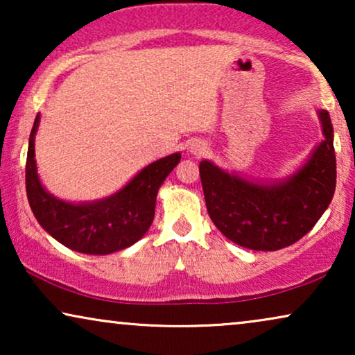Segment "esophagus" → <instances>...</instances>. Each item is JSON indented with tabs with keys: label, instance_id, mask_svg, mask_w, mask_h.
<instances>
[{
	"label": "esophagus",
	"instance_id": "esophagus-1",
	"mask_svg": "<svg viewBox=\"0 0 355 355\" xmlns=\"http://www.w3.org/2000/svg\"><path fill=\"white\" fill-rule=\"evenodd\" d=\"M205 150H207L205 144H193L192 147H191V152H193L196 155H202V153H205Z\"/></svg>",
	"mask_w": 355,
	"mask_h": 355
}]
</instances>
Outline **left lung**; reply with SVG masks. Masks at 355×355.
<instances>
[{"mask_svg": "<svg viewBox=\"0 0 355 355\" xmlns=\"http://www.w3.org/2000/svg\"><path fill=\"white\" fill-rule=\"evenodd\" d=\"M324 140L294 176L275 186L245 181L202 162L207 211L227 239L252 250L284 249L307 234L331 202L336 155L328 111H320Z\"/></svg>", "mask_w": 355, "mask_h": 355, "instance_id": "1", "label": "left lung"}]
</instances>
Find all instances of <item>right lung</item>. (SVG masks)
<instances>
[{
  "mask_svg": "<svg viewBox=\"0 0 355 355\" xmlns=\"http://www.w3.org/2000/svg\"><path fill=\"white\" fill-rule=\"evenodd\" d=\"M38 121L37 114L28 137L26 189L40 226L62 245L82 254L106 255L135 244L152 225L158 189L181 162V155H169L148 164L114 196L74 205L50 196L38 181L33 148Z\"/></svg>",
  "mask_w": 355,
  "mask_h": 355,
  "instance_id": "add662e5",
  "label": "right lung"
}]
</instances>
